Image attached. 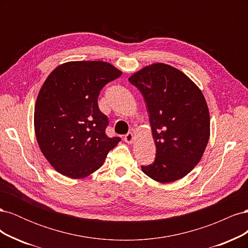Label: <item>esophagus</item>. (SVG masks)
<instances>
[{
    "label": "esophagus",
    "instance_id": "esophagus-1",
    "mask_svg": "<svg viewBox=\"0 0 248 248\" xmlns=\"http://www.w3.org/2000/svg\"><path fill=\"white\" fill-rule=\"evenodd\" d=\"M124 140L127 142V144H132L133 140H134V136L132 132H128L126 134V136L124 137Z\"/></svg>",
    "mask_w": 248,
    "mask_h": 248
}]
</instances>
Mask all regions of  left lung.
I'll use <instances>...</instances> for the list:
<instances>
[{"instance_id":"1","label":"left lung","mask_w":248,"mask_h":248,"mask_svg":"<svg viewBox=\"0 0 248 248\" xmlns=\"http://www.w3.org/2000/svg\"><path fill=\"white\" fill-rule=\"evenodd\" d=\"M147 104L156 157L141 166L160 183L185 177L200 162L210 138V115L204 95L185 74L168 64L144 67L128 78Z\"/></svg>"}]
</instances>
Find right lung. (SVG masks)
I'll return each mask as SVG.
<instances>
[{
  "instance_id": "1",
  "label": "right lung",
  "mask_w": 248,
  "mask_h": 248,
  "mask_svg": "<svg viewBox=\"0 0 248 248\" xmlns=\"http://www.w3.org/2000/svg\"><path fill=\"white\" fill-rule=\"evenodd\" d=\"M122 71L103 61H74L58 66L37 97L34 127L37 142L54 169L71 179L98 170L121 139L108 138V117L98 96Z\"/></svg>"
}]
</instances>
